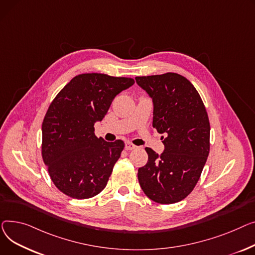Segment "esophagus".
I'll return each mask as SVG.
<instances>
[{"mask_svg": "<svg viewBox=\"0 0 255 255\" xmlns=\"http://www.w3.org/2000/svg\"><path fill=\"white\" fill-rule=\"evenodd\" d=\"M125 147H126L127 150H132V149H136V148H137V146H136V145H133V144H132V143H130V142H127Z\"/></svg>", "mask_w": 255, "mask_h": 255, "instance_id": "obj_1", "label": "esophagus"}]
</instances>
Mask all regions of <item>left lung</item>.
Segmentation results:
<instances>
[{
  "instance_id": "8db88e82",
  "label": "left lung",
  "mask_w": 255,
  "mask_h": 255,
  "mask_svg": "<svg viewBox=\"0 0 255 255\" xmlns=\"http://www.w3.org/2000/svg\"><path fill=\"white\" fill-rule=\"evenodd\" d=\"M153 103L152 126L164 133L163 151L146 147L148 161L138 170L146 196L159 204L185 199L198 183L210 149V124L204 103L183 76L166 73L136 77Z\"/></svg>"
}]
</instances>
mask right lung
I'll list each match as a JSON object with an SVG mask.
<instances>
[{"label":"right lung","mask_w":255,"mask_h":255,"mask_svg":"<svg viewBox=\"0 0 255 255\" xmlns=\"http://www.w3.org/2000/svg\"><path fill=\"white\" fill-rule=\"evenodd\" d=\"M133 83L131 78L81 74L50 104L42 124V157L52 182L67 196L89 199L106 187L125 143L96 137L94 126Z\"/></svg>","instance_id":"add662e5"}]
</instances>
